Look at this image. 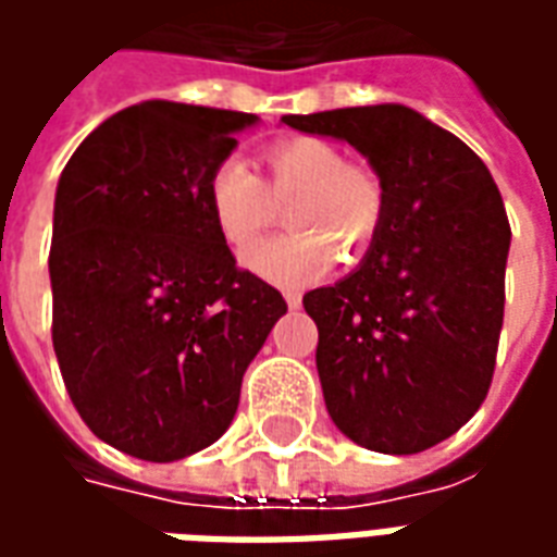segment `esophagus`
I'll use <instances>...</instances> for the list:
<instances>
[{
	"label": "esophagus",
	"instance_id": "1",
	"mask_svg": "<svg viewBox=\"0 0 557 557\" xmlns=\"http://www.w3.org/2000/svg\"><path fill=\"white\" fill-rule=\"evenodd\" d=\"M283 298L289 304V310H298V307H301V292H286Z\"/></svg>",
	"mask_w": 557,
	"mask_h": 557
}]
</instances>
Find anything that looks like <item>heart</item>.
Listing matches in <instances>:
<instances>
[{"label":"heart","mask_w":557,"mask_h":557,"mask_svg":"<svg viewBox=\"0 0 557 557\" xmlns=\"http://www.w3.org/2000/svg\"><path fill=\"white\" fill-rule=\"evenodd\" d=\"M265 182L242 160H220L208 175V214L232 250H244L273 222L276 206L295 201L287 222L296 232L242 256L247 271L283 289L322 280L337 250L361 256L385 218V184L370 166L346 163L334 143L286 137L262 151Z\"/></svg>","instance_id":"obj_1"}]
</instances>
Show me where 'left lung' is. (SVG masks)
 <instances>
[{"label": "left lung", "mask_w": 557, "mask_h": 557, "mask_svg": "<svg viewBox=\"0 0 557 557\" xmlns=\"http://www.w3.org/2000/svg\"><path fill=\"white\" fill-rule=\"evenodd\" d=\"M358 148L385 184L361 265L304 295L331 420L375 454H420L466 426L490 391L510 223L486 163L403 103L283 115Z\"/></svg>", "instance_id": "8db88e82"}]
</instances>
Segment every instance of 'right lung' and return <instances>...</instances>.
I'll use <instances>...</instances> for the list:
<instances>
[{"instance_id":"obj_1","label":"right lung","mask_w":557,"mask_h":557,"mask_svg":"<svg viewBox=\"0 0 557 557\" xmlns=\"http://www.w3.org/2000/svg\"><path fill=\"white\" fill-rule=\"evenodd\" d=\"M259 115L143 101L110 115L55 187L53 349L79 418L148 462L214 444L242 379L286 313L235 265L208 214V175Z\"/></svg>"}]
</instances>
